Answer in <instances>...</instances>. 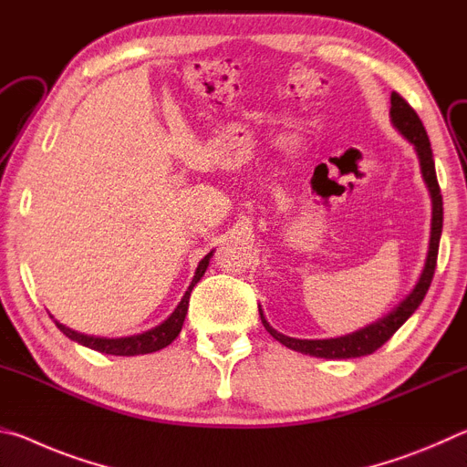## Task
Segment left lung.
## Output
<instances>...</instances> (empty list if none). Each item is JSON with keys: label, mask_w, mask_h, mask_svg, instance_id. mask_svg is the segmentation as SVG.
<instances>
[{"label": "left lung", "mask_w": 467, "mask_h": 467, "mask_svg": "<svg viewBox=\"0 0 467 467\" xmlns=\"http://www.w3.org/2000/svg\"><path fill=\"white\" fill-rule=\"evenodd\" d=\"M391 123L401 131V136H406L412 141L418 158H420V171L426 181V187L431 192L432 200V226H431V244H429V255H426V264L420 280L414 286V290L395 306V309L387 315V317L379 319L377 323H370L368 327L354 331L350 336L344 337H331V339H296L282 336L275 331L270 323L265 321L262 309H259V317H262L264 327L270 331V336L278 339L290 350L309 354V357L317 358H358L367 357L379 350L387 339H389L395 331H398L408 321L418 306H420L422 298L429 292V286L434 275V267H437V255H439V241L442 231V195L437 181V172H434V161H432V150L429 136L420 121V117L416 115V110L408 105L404 97H400L398 92H391Z\"/></svg>", "instance_id": "1"}]
</instances>
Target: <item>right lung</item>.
Segmentation results:
<instances>
[{
	"instance_id": "obj_1",
	"label": "right lung",
	"mask_w": 467,
	"mask_h": 467,
	"mask_svg": "<svg viewBox=\"0 0 467 467\" xmlns=\"http://www.w3.org/2000/svg\"><path fill=\"white\" fill-rule=\"evenodd\" d=\"M210 257L212 253L205 255L200 265H197L195 275L192 280V286L187 288L185 296L181 298V303L177 305V309L172 311L171 317L161 323V326L144 331V334L140 336H131V337H117V339H107V337H92V336H84V334H78V331L69 329L66 326H61L57 323V327L66 334L69 339H74V342L82 344L86 348H92V350H99L102 354H113V357H136V354H148V352H156V350H162V348H167L172 339L179 336L181 327H183V321H185V315H187V306H189V296H192V290L200 278L205 272V267L210 264Z\"/></svg>"
}]
</instances>
